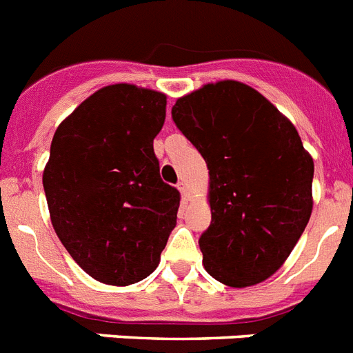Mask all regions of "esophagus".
I'll return each instance as SVG.
<instances>
[{
  "mask_svg": "<svg viewBox=\"0 0 353 353\" xmlns=\"http://www.w3.org/2000/svg\"><path fill=\"white\" fill-rule=\"evenodd\" d=\"M176 188H179L180 194H182L183 200H189V191H188V185H185V182L183 180H180L179 183H176Z\"/></svg>",
  "mask_w": 353,
  "mask_h": 353,
  "instance_id": "esophagus-1",
  "label": "esophagus"
}]
</instances>
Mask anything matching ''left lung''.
I'll return each mask as SVG.
<instances>
[{
  "instance_id": "left-lung-1",
  "label": "left lung",
  "mask_w": 353,
  "mask_h": 353,
  "mask_svg": "<svg viewBox=\"0 0 353 353\" xmlns=\"http://www.w3.org/2000/svg\"><path fill=\"white\" fill-rule=\"evenodd\" d=\"M171 117L209 170L211 225L198 240L205 270L238 288L270 278L312 212L314 160L296 128L238 81L180 97Z\"/></svg>"
}]
</instances>
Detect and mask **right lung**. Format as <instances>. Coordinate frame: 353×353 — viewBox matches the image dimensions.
Instances as JSON below:
<instances>
[{
  "mask_svg": "<svg viewBox=\"0 0 353 353\" xmlns=\"http://www.w3.org/2000/svg\"><path fill=\"white\" fill-rule=\"evenodd\" d=\"M165 95L112 84L61 122L43 173L52 225L101 283H137L157 269L176 225L179 189L160 179L153 139Z\"/></svg>",
  "mask_w": 353,
  "mask_h": 353,
  "instance_id": "obj_1",
  "label": "right lung"
}]
</instances>
